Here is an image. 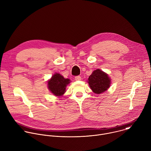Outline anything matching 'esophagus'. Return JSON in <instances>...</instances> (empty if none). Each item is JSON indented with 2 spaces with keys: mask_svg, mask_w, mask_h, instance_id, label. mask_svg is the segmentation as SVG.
I'll list each match as a JSON object with an SVG mask.
<instances>
[{
  "mask_svg": "<svg viewBox=\"0 0 151 151\" xmlns=\"http://www.w3.org/2000/svg\"><path fill=\"white\" fill-rule=\"evenodd\" d=\"M75 79L76 81H80L81 79V77L80 76H75Z\"/></svg>",
  "mask_w": 151,
  "mask_h": 151,
  "instance_id": "1",
  "label": "esophagus"
}]
</instances>
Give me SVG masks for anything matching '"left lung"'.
Segmentation results:
<instances>
[{"instance_id": "obj_1", "label": "left lung", "mask_w": 151, "mask_h": 151, "mask_svg": "<svg viewBox=\"0 0 151 151\" xmlns=\"http://www.w3.org/2000/svg\"><path fill=\"white\" fill-rule=\"evenodd\" d=\"M88 82L94 93L100 94L109 88L111 80L106 73L96 69L89 76Z\"/></svg>"}]
</instances>
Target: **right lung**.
Wrapping results in <instances>:
<instances>
[{
  "label": "right lung",
  "mask_w": 151,
  "mask_h": 151,
  "mask_svg": "<svg viewBox=\"0 0 151 151\" xmlns=\"http://www.w3.org/2000/svg\"><path fill=\"white\" fill-rule=\"evenodd\" d=\"M70 83V79H65L59 73H55L48 82L49 90L55 95L60 96L64 94L66 87Z\"/></svg>",
  "instance_id": "right-lung-1"
}]
</instances>
